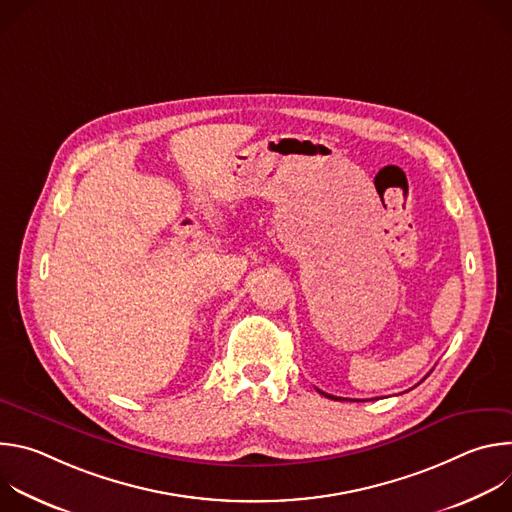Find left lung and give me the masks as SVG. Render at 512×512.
Here are the masks:
<instances>
[{
  "instance_id": "1",
  "label": "left lung",
  "mask_w": 512,
  "mask_h": 512,
  "mask_svg": "<svg viewBox=\"0 0 512 512\" xmlns=\"http://www.w3.org/2000/svg\"><path fill=\"white\" fill-rule=\"evenodd\" d=\"M318 391H320V389H318ZM320 393H322V391H320ZM322 395H324V397H330V399H336V401H338V397H332V395H328V393H322Z\"/></svg>"
}]
</instances>
